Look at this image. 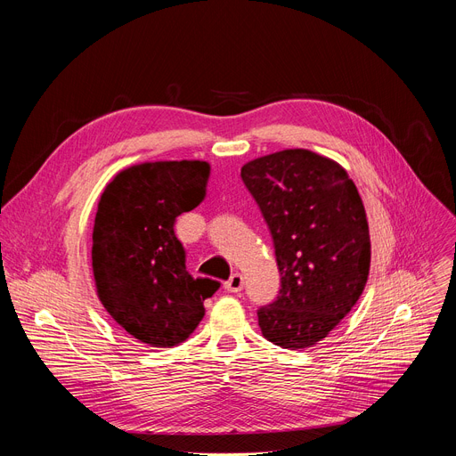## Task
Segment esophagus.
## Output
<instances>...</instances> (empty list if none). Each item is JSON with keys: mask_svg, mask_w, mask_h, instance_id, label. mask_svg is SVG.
Wrapping results in <instances>:
<instances>
[{"mask_svg": "<svg viewBox=\"0 0 456 456\" xmlns=\"http://www.w3.org/2000/svg\"><path fill=\"white\" fill-rule=\"evenodd\" d=\"M242 289H244V277L240 273H232L229 277V281H225V290L227 292L236 294V292H240Z\"/></svg>", "mask_w": 456, "mask_h": 456, "instance_id": "obj_1", "label": "esophagus"}]
</instances>
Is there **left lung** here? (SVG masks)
Wrapping results in <instances>:
<instances>
[{
  "instance_id": "8db88e82",
  "label": "left lung",
  "mask_w": 456,
  "mask_h": 456,
  "mask_svg": "<svg viewBox=\"0 0 456 456\" xmlns=\"http://www.w3.org/2000/svg\"><path fill=\"white\" fill-rule=\"evenodd\" d=\"M273 238L281 290L258 308L262 337L282 349L313 347L362 296L371 242L366 210L344 167L308 150L242 166Z\"/></svg>"
}]
</instances>
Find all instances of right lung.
<instances>
[{"mask_svg":"<svg viewBox=\"0 0 456 456\" xmlns=\"http://www.w3.org/2000/svg\"><path fill=\"white\" fill-rule=\"evenodd\" d=\"M205 160L142 162L105 186L92 232L95 292L112 320L133 338L174 347L196 330L203 301L218 281L194 279L174 232L175 218L207 194Z\"/></svg>","mask_w":456,"mask_h":456,"instance_id":"add662e5","label":"right lung"}]
</instances>
